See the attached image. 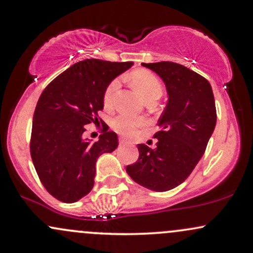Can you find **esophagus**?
Listing matches in <instances>:
<instances>
[{"instance_id": "34e87169", "label": "esophagus", "mask_w": 253, "mask_h": 253, "mask_svg": "<svg viewBox=\"0 0 253 253\" xmlns=\"http://www.w3.org/2000/svg\"><path fill=\"white\" fill-rule=\"evenodd\" d=\"M119 144H120V145H126L127 144V140H125V139H120V140H119Z\"/></svg>"}]
</instances>
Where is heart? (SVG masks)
<instances>
[{"instance_id":"heart-1","label":"heart","mask_w":253,"mask_h":253,"mask_svg":"<svg viewBox=\"0 0 253 253\" xmlns=\"http://www.w3.org/2000/svg\"><path fill=\"white\" fill-rule=\"evenodd\" d=\"M130 84L133 85L136 91L141 95L145 101L149 98H159L162 95V84L157 78L155 74L145 69H139V70L133 71L129 76ZM118 81H113L112 83L107 86L104 91L103 103L106 107L112 104L113 96L118 89ZM143 123L140 120H134V119L127 117V115H119L113 120L112 127L117 130L118 133L123 135H133L136 132V128L141 126Z\"/></svg>"}]
</instances>
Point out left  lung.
<instances>
[{"label": "left lung", "mask_w": 253, "mask_h": 253, "mask_svg": "<svg viewBox=\"0 0 253 253\" xmlns=\"http://www.w3.org/2000/svg\"><path fill=\"white\" fill-rule=\"evenodd\" d=\"M162 78L168 103L155 134L157 147L139 144V158L127 165L133 181L153 191L176 188L193 172L205 153L216 124L210 82L190 69L172 62L143 63Z\"/></svg>", "instance_id": "left-lung-1"}]
</instances>
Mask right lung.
<instances>
[{
	"mask_svg": "<svg viewBox=\"0 0 253 253\" xmlns=\"http://www.w3.org/2000/svg\"><path fill=\"white\" fill-rule=\"evenodd\" d=\"M132 65L82 60L54 78L40 95L32 125L31 156L42 185L59 201L74 203L89 194L97 158L118 147L117 133L108 132L106 124L97 141L84 138V132L85 125L98 123L107 86Z\"/></svg>",
	"mask_w": 253,
	"mask_h": 253,
	"instance_id": "obj_1",
	"label": "right lung"
}]
</instances>
